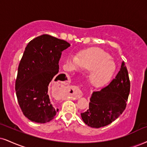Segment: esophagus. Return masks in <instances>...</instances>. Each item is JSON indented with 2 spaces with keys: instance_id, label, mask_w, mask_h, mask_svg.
Listing matches in <instances>:
<instances>
[{
  "instance_id": "1",
  "label": "esophagus",
  "mask_w": 147,
  "mask_h": 147,
  "mask_svg": "<svg viewBox=\"0 0 147 147\" xmlns=\"http://www.w3.org/2000/svg\"><path fill=\"white\" fill-rule=\"evenodd\" d=\"M70 94H71V95H73L74 97H75V96H76V95H78L77 92L76 91V90H74V89H73V92H72V93H70Z\"/></svg>"
}]
</instances>
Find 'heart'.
<instances>
[{"instance_id": "1", "label": "heart", "mask_w": 147, "mask_h": 147, "mask_svg": "<svg viewBox=\"0 0 147 147\" xmlns=\"http://www.w3.org/2000/svg\"><path fill=\"white\" fill-rule=\"evenodd\" d=\"M67 63L71 70L81 68L90 71L88 80L90 84L99 87L111 80L116 70V65L107 52L99 48L87 50L79 54L78 58L70 54Z\"/></svg>"}]
</instances>
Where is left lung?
Segmentation results:
<instances>
[{"mask_svg": "<svg viewBox=\"0 0 147 147\" xmlns=\"http://www.w3.org/2000/svg\"><path fill=\"white\" fill-rule=\"evenodd\" d=\"M129 90L128 71L123 62L115 78L106 87L92 93L89 108L81 113L84 123L99 128L115 121L125 109Z\"/></svg>", "mask_w": 147, "mask_h": 147, "instance_id": "left-lung-1", "label": "left lung"}]
</instances>
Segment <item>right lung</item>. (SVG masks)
Masks as SVG:
<instances>
[{
    "instance_id": "1",
    "label": "right lung",
    "mask_w": 147,
    "mask_h": 147,
    "mask_svg": "<svg viewBox=\"0 0 147 147\" xmlns=\"http://www.w3.org/2000/svg\"><path fill=\"white\" fill-rule=\"evenodd\" d=\"M70 46L66 41L42 35L25 48L18 67L16 91L22 111L30 121L48 123L59 111L50 101L48 86L55 78L62 80L57 76L59 62L62 52Z\"/></svg>"
}]
</instances>
